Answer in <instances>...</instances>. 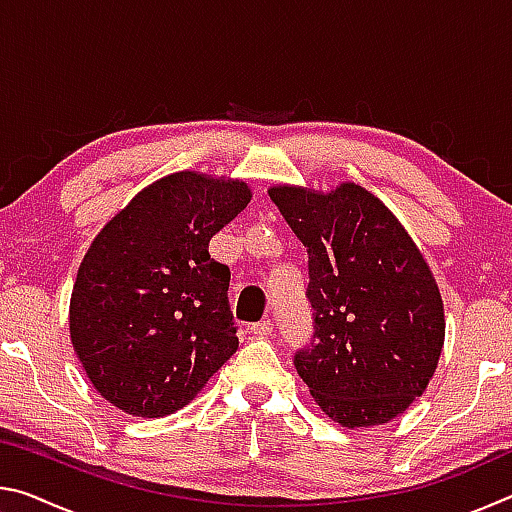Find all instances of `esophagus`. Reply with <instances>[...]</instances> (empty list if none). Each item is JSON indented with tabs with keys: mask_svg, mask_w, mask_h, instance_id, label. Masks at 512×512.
<instances>
[{
	"mask_svg": "<svg viewBox=\"0 0 512 512\" xmlns=\"http://www.w3.org/2000/svg\"><path fill=\"white\" fill-rule=\"evenodd\" d=\"M273 332V323L271 320H259V323L250 325V334L257 336V339H266L268 334Z\"/></svg>",
	"mask_w": 512,
	"mask_h": 512,
	"instance_id": "34e87169",
	"label": "esophagus"
}]
</instances>
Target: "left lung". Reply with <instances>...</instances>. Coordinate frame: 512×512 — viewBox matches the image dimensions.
<instances>
[{
    "label": "left lung",
    "mask_w": 512,
    "mask_h": 512,
    "mask_svg": "<svg viewBox=\"0 0 512 512\" xmlns=\"http://www.w3.org/2000/svg\"><path fill=\"white\" fill-rule=\"evenodd\" d=\"M268 196L309 255L316 325L293 361L300 379L343 427L391 422L427 391L445 343L443 298L427 259L361 185H275Z\"/></svg>",
    "instance_id": "1"
}]
</instances>
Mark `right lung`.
<instances>
[{
	"label": "right lung",
	"instance_id": "obj_1",
	"mask_svg": "<svg viewBox=\"0 0 512 512\" xmlns=\"http://www.w3.org/2000/svg\"><path fill=\"white\" fill-rule=\"evenodd\" d=\"M250 196L244 180L176 171L94 237L69 300V336L92 386L119 411L183 409L237 352L230 271L207 248Z\"/></svg>",
	"mask_w": 512,
	"mask_h": 512
}]
</instances>
